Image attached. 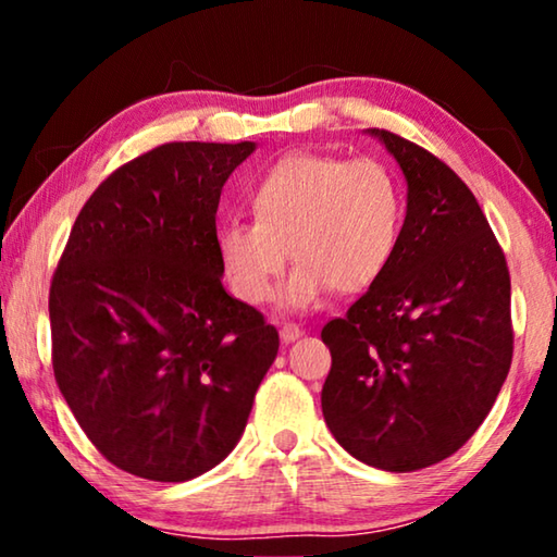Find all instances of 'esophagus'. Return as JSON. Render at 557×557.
Segmentation results:
<instances>
[{"label":"esophagus","mask_w":557,"mask_h":557,"mask_svg":"<svg viewBox=\"0 0 557 557\" xmlns=\"http://www.w3.org/2000/svg\"><path fill=\"white\" fill-rule=\"evenodd\" d=\"M301 334H305V332H301L299 324H295V322H285V324H282V329H280V336H282V342H285V344L297 342Z\"/></svg>","instance_id":"34e87169"}]
</instances>
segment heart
Wrapping results in <instances>:
<instances>
[{
    "label": "heart",
    "instance_id": "obj_1",
    "mask_svg": "<svg viewBox=\"0 0 557 557\" xmlns=\"http://www.w3.org/2000/svg\"><path fill=\"white\" fill-rule=\"evenodd\" d=\"M256 223H225L219 258L235 295L265 305L287 268H299L285 301L309 307L334 289L358 295L398 256L405 228L400 178L379 159L289 154L258 178L248 196Z\"/></svg>",
    "mask_w": 557,
    "mask_h": 557
}]
</instances>
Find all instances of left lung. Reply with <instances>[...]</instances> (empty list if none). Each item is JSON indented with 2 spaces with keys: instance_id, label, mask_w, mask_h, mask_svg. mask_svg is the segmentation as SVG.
I'll return each instance as SVG.
<instances>
[{
  "instance_id": "1",
  "label": "left lung",
  "mask_w": 557,
  "mask_h": 557,
  "mask_svg": "<svg viewBox=\"0 0 557 557\" xmlns=\"http://www.w3.org/2000/svg\"><path fill=\"white\" fill-rule=\"evenodd\" d=\"M408 178L388 272L322 329V410L348 455L385 471L447 459L482 425L511 369V275L469 186L425 147L371 129Z\"/></svg>"
}]
</instances>
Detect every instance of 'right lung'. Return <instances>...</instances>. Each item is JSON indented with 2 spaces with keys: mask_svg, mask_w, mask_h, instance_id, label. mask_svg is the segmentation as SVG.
<instances>
[{
  "mask_svg": "<svg viewBox=\"0 0 557 557\" xmlns=\"http://www.w3.org/2000/svg\"><path fill=\"white\" fill-rule=\"evenodd\" d=\"M256 145L166 143L129 159L75 219L49 292L51 361L102 457L188 482L240 440L277 329L221 285L215 211Z\"/></svg>",
  "mask_w": 557,
  "mask_h": 557,
  "instance_id": "obj_1",
  "label": "right lung"
}]
</instances>
